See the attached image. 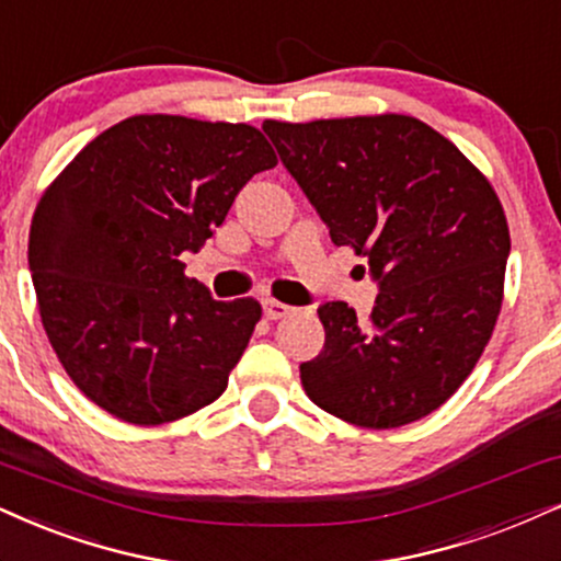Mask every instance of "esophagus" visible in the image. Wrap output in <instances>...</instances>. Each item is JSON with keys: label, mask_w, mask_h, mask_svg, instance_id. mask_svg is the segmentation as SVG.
<instances>
[{"label": "esophagus", "mask_w": 561, "mask_h": 561, "mask_svg": "<svg viewBox=\"0 0 561 561\" xmlns=\"http://www.w3.org/2000/svg\"><path fill=\"white\" fill-rule=\"evenodd\" d=\"M262 309H265L267 320H283V317H288V314L294 312V307H288V304L275 301V299L262 301Z\"/></svg>", "instance_id": "esophagus-1"}]
</instances>
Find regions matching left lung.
I'll return each mask as SVG.
<instances>
[{
	"instance_id": "left-lung-1",
	"label": "left lung",
	"mask_w": 561,
	"mask_h": 561,
	"mask_svg": "<svg viewBox=\"0 0 561 561\" xmlns=\"http://www.w3.org/2000/svg\"><path fill=\"white\" fill-rule=\"evenodd\" d=\"M337 247L369 260L377 307L317 309L324 348L309 400L364 428H398L458 392L494 333L510 228L492 182L416 116L262 124Z\"/></svg>"
}]
</instances>
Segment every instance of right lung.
Listing matches in <instances>:
<instances>
[{
	"label": "right lung",
	"mask_w": 561,
	"mask_h": 561,
	"mask_svg": "<svg viewBox=\"0 0 561 561\" xmlns=\"http://www.w3.org/2000/svg\"><path fill=\"white\" fill-rule=\"evenodd\" d=\"M278 156L244 122L129 116L46 186L27 265L48 343L114 419L158 426L224 396L262 307L184 275L249 179Z\"/></svg>",
	"instance_id": "right-lung-1"
}]
</instances>
